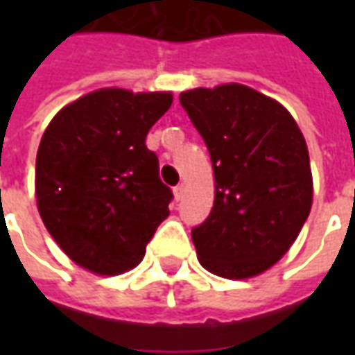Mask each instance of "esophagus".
Wrapping results in <instances>:
<instances>
[{
	"mask_svg": "<svg viewBox=\"0 0 355 355\" xmlns=\"http://www.w3.org/2000/svg\"><path fill=\"white\" fill-rule=\"evenodd\" d=\"M173 192H175V198H177V200H182V196H184V192H186V186L178 184L177 188L173 190Z\"/></svg>",
	"mask_w": 355,
	"mask_h": 355,
	"instance_id": "obj_1",
	"label": "esophagus"
}]
</instances>
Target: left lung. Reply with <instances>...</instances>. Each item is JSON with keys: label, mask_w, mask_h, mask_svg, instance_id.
Returning a JSON list of instances; mask_svg holds the SVG:
<instances>
[{"label": "left lung", "mask_w": 355, "mask_h": 355, "mask_svg": "<svg viewBox=\"0 0 355 355\" xmlns=\"http://www.w3.org/2000/svg\"><path fill=\"white\" fill-rule=\"evenodd\" d=\"M215 175L207 220L192 230L211 274L247 279L287 253L310 215L313 180L302 131L287 108L241 83L180 93Z\"/></svg>", "instance_id": "obj_1"}]
</instances>
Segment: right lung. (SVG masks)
<instances>
[{
  "mask_svg": "<svg viewBox=\"0 0 355 355\" xmlns=\"http://www.w3.org/2000/svg\"><path fill=\"white\" fill-rule=\"evenodd\" d=\"M173 93L104 87L58 110L35 157V200L45 228L78 266L119 275L144 259L169 216L173 193L146 148Z\"/></svg>",
  "mask_w": 355,
  "mask_h": 355,
  "instance_id": "add662e5",
  "label": "right lung"
}]
</instances>
